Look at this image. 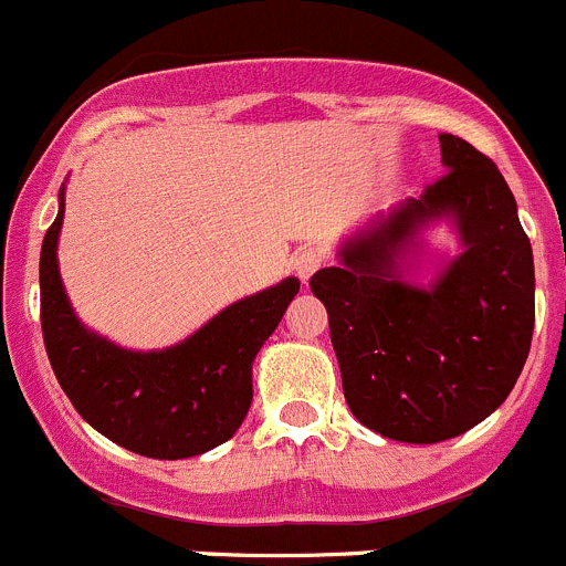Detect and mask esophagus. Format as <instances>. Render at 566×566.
Instances as JSON below:
<instances>
[{
    "mask_svg": "<svg viewBox=\"0 0 566 566\" xmlns=\"http://www.w3.org/2000/svg\"><path fill=\"white\" fill-rule=\"evenodd\" d=\"M321 264H324V253H321L318 248H302V251L293 256V268L302 282H307V279L318 271Z\"/></svg>",
    "mask_w": 566,
    "mask_h": 566,
    "instance_id": "esophagus-1",
    "label": "esophagus"
}]
</instances>
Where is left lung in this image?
Returning a JSON list of instances; mask_svg holds the SVG:
<instances>
[{"instance_id":"obj_1","label":"left lung","mask_w":566,"mask_h":566,"mask_svg":"<svg viewBox=\"0 0 566 566\" xmlns=\"http://www.w3.org/2000/svg\"><path fill=\"white\" fill-rule=\"evenodd\" d=\"M440 151L446 175L346 239L338 268L310 279L353 415L415 446L465 434L505 403L536 321L531 239L505 177L457 135H440ZM437 219L458 228L463 251L420 289L402 279V259Z\"/></svg>"}]
</instances>
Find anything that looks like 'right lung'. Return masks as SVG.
<instances>
[{"label":"right lung","instance_id":"right-lung-1","mask_svg":"<svg viewBox=\"0 0 566 566\" xmlns=\"http://www.w3.org/2000/svg\"><path fill=\"white\" fill-rule=\"evenodd\" d=\"M59 217L39 262L42 333L61 389L106 440L151 460L206 454L237 434L253 400V358L298 293V279L239 298L191 338L157 353H132L86 329L70 307L59 273Z\"/></svg>","mask_w":566,"mask_h":566}]
</instances>
